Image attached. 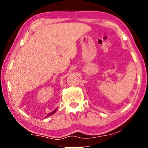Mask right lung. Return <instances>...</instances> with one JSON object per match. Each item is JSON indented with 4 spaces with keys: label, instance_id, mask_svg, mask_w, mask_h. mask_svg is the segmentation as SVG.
Wrapping results in <instances>:
<instances>
[{
    "label": "right lung",
    "instance_id": "right-lung-1",
    "mask_svg": "<svg viewBox=\"0 0 148 148\" xmlns=\"http://www.w3.org/2000/svg\"><path fill=\"white\" fill-rule=\"evenodd\" d=\"M56 110H54V111H53V112H50V113H48V114L47 115H46V117H47V116H51V115H52V114H54V113L56 112Z\"/></svg>",
    "mask_w": 148,
    "mask_h": 148
}]
</instances>
